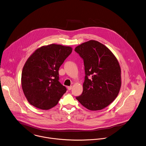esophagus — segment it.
Returning a JSON list of instances; mask_svg holds the SVG:
<instances>
[{"mask_svg": "<svg viewBox=\"0 0 146 146\" xmlns=\"http://www.w3.org/2000/svg\"><path fill=\"white\" fill-rule=\"evenodd\" d=\"M72 88V86H68V90H71Z\"/></svg>", "mask_w": 146, "mask_h": 146, "instance_id": "esophagus-1", "label": "esophagus"}]
</instances>
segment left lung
<instances>
[{
  "label": "left lung",
  "instance_id": "1",
  "mask_svg": "<svg viewBox=\"0 0 146 146\" xmlns=\"http://www.w3.org/2000/svg\"><path fill=\"white\" fill-rule=\"evenodd\" d=\"M83 59L85 81L78 101L91 111L101 110L110 105L119 91L121 68L116 58L101 43L91 40L74 49Z\"/></svg>",
  "mask_w": 146,
  "mask_h": 146
}]
</instances>
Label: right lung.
<instances>
[{"instance_id": "right-lung-1", "label": "right lung", "mask_w": 146, "mask_h": 146, "mask_svg": "<svg viewBox=\"0 0 146 146\" xmlns=\"http://www.w3.org/2000/svg\"><path fill=\"white\" fill-rule=\"evenodd\" d=\"M72 52L70 47L52 44L37 49L27 60L21 85L30 104L43 110L58 104L66 91L59 82L58 69Z\"/></svg>"}]
</instances>
